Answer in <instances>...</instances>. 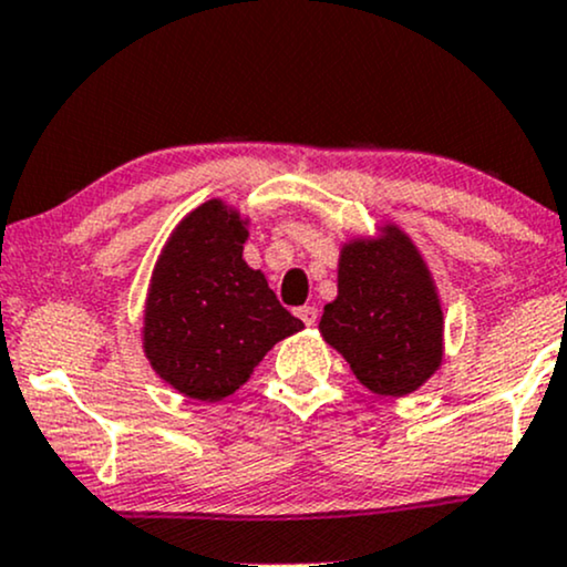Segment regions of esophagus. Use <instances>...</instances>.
Instances as JSON below:
<instances>
[{
	"instance_id": "34e87169",
	"label": "esophagus",
	"mask_w": 567,
	"mask_h": 567,
	"mask_svg": "<svg viewBox=\"0 0 567 567\" xmlns=\"http://www.w3.org/2000/svg\"><path fill=\"white\" fill-rule=\"evenodd\" d=\"M297 316L302 318L305 326H316V321H318V310L310 308V305H305V308H299Z\"/></svg>"
}]
</instances>
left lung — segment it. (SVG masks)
Returning a JSON list of instances; mask_svg holds the SVG:
<instances>
[{
	"label": "left lung",
	"mask_w": 567,
	"mask_h": 567,
	"mask_svg": "<svg viewBox=\"0 0 567 567\" xmlns=\"http://www.w3.org/2000/svg\"><path fill=\"white\" fill-rule=\"evenodd\" d=\"M337 289L318 329L358 382L392 398L422 388L443 361V310L411 238L388 225L344 246Z\"/></svg>",
	"instance_id": "1"
}]
</instances>
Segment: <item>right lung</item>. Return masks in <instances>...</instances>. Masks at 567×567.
Wrapping results in <instances>:
<instances>
[{"instance_id":"add662e5","label":"right lung","mask_w":567,"mask_h":567,"mask_svg":"<svg viewBox=\"0 0 567 567\" xmlns=\"http://www.w3.org/2000/svg\"><path fill=\"white\" fill-rule=\"evenodd\" d=\"M244 241L238 212L206 202L177 225L153 270L145 355L196 401L233 395L272 344L302 329L262 272L244 262Z\"/></svg>"}]
</instances>
